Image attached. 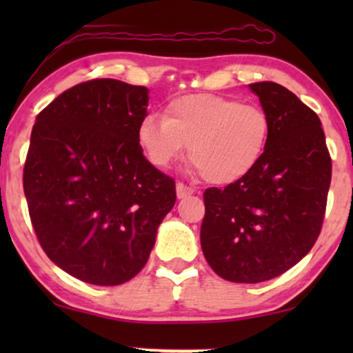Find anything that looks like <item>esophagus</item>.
Segmentation results:
<instances>
[{
  "label": "esophagus",
  "mask_w": 353,
  "mask_h": 353,
  "mask_svg": "<svg viewBox=\"0 0 353 353\" xmlns=\"http://www.w3.org/2000/svg\"><path fill=\"white\" fill-rule=\"evenodd\" d=\"M192 192H194V188L192 186H188V185H185V183H176V196H178V199H183V197H186V196H190V194H192Z\"/></svg>",
  "instance_id": "obj_1"
}]
</instances>
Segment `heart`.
<instances>
[{"mask_svg":"<svg viewBox=\"0 0 353 353\" xmlns=\"http://www.w3.org/2000/svg\"><path fill=\"white\" fill-rule=\"evenodd\" d=\"M272 119L257 104L219 94H185L167 104L163 117L146 115L137 139L159 168L183 157L186 146L204 180L230 185L249 175L267 152Z\"/></svg>","mask_w":353,"mask_h":353,"instance_id":"heart-1","label":"heart"}]
</instances>
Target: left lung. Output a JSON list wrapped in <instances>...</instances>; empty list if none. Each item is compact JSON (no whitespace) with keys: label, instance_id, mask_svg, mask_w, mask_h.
<instances>
[{"label":"left lung","instance_id":"1","mask_svg":"<svg viewBox=\"0 0 353 353\" xmlns=\"http://www.w3.org/2000/svg\"><path fill=\"white\" fill-rule=\"evenodd\" d=\"M272 119L267 152L249 175L204 192L201 248L226 281L276 278L310 252L320 236L331 183L321 122L292 91L250 83Z\"/></svg>","mask_w":353,"mask_h":353}]
</instances>
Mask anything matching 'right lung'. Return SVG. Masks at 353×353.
Listing matches in <instances>:
<instances>
[{
	"label": "right lung",
	"instance_id": "add662e5",
	"mask_svg": "<svg viewBox=\"0 0 353 353\" xmlns=\"http://www.w3.org/2000/svg\"><path fill=\"white\" fill-rule=\"evenodd\" d=\"M146 86L79 83L37 115L23 165L28 214L45 254L96 286L141 272L172 207L173 178L143 156L137 130Z\"/></svg>",
	"mask_w": 353,
	"mask_h": 353
}]
</instances>
